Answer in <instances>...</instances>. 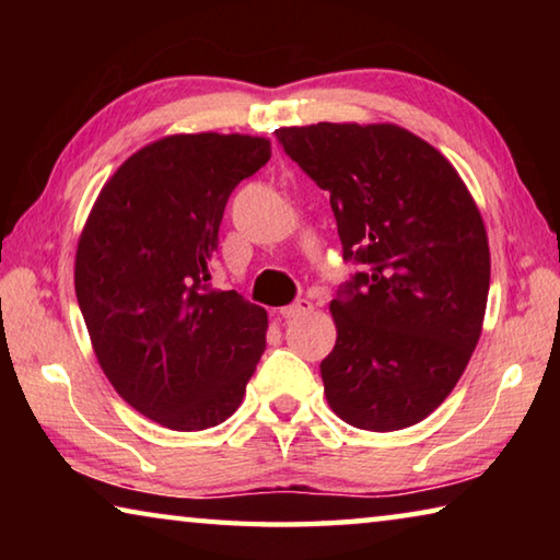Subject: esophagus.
Segmentation results:
<instances>
[{"mask_svg": "<svg viewBox=\"0 0 560 560\" xmlns=\"http://www.w3.org/2000/svg\"><path fill=\"white\" fill-rule=\"evenodd\" d=\"M311 308H314V306H311L308 299H299V301L289 303V306H283L279 314H281V318H299L301 314H308Z\"/></svg>", "mask_w": 560, "mask_h": 560, "instance_id": "esophagus-1", "label": "esophagus"}]
</instances>
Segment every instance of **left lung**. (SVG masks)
Instances as JSON below:
<instances>
[{
    "label": "left lung",
    "mask_w": 560,
    "mask_h": 560,
    "mask_svg": "<svg viewBox=\"0 0 560 560\" xmlns=\"http://www.w3.org/2000/svg\"><path fill=\"white\" fill-rule=\"evenodd\" d=\"M277 138L330 192L343 259L363 264L330 301V410L360 430L410 428L454 390L481 336L491 259L479 207L440 150L393 122Z\"/></svg>",
    "instance_id": "left-lung-1"
}]
</instances>
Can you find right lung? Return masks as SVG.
<instances>
[{
  "mask_svg": "<svg viewBox=\"0 0 560 560\" xmlns=\"http://www.w3.org/2000/svg\"><path fill=\"white\" fill-rule=\"evenodd\" d=\"M254 136L179 132L103 185L75 249V299L103 373L140 415L177 432L242 405L267 348V311L210 289L226 200L269 163Z\"/></svg>",
  "mask_w": 560,
  "mask_h": 560,
  "instance_id": "add662e5",
  "label": "right lung"
}]
</instances>
